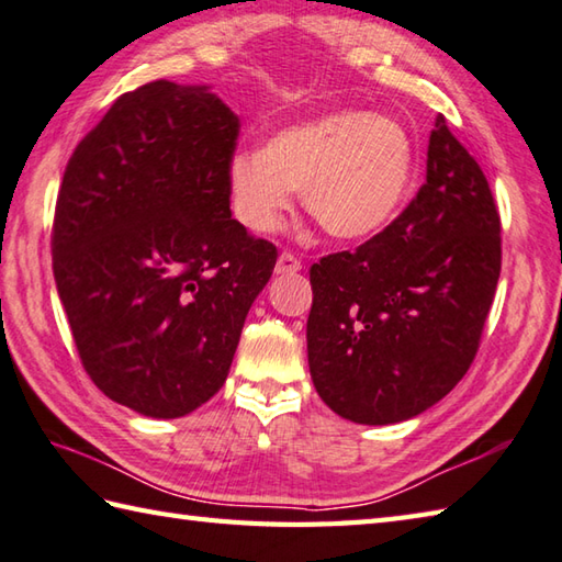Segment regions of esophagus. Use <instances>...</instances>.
Instances as JSON below:
<instances>
[{
	"instance_id": "esophagus-1",
	"label": "esophagus",
	"mask_w": 562,
	"mask_h": 562,
	"mask_svg": "<svg viewBox=\"0 0 562 562\" xmlns=\"http://www.w3.org/2000/svg\"><path fill=\"white\" fill-rule=\"evenodd\" d=\"M295 271H301V261L293 257V254H289V251H283L281 257H279V261H277V273H295Z\"/></svg>"
}]
</instances>
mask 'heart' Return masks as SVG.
I'll use <instances>...</instances> for the list:
<instances>
[{
  "instance_id": "1",
  "label": "heart",
  "mask_w": 562,
  "mask_h": 562,
  "mask_svg": "<svg viewBox=\"0 0 562 562\" xmlns=\"http://www.w3.org/2000/svg\"><path fill=\"white\" fill-rule=\"evenodd\" d=\"M416 171L418 146L406 124L342 110L283 126L261 151H235L225 181L232 213L257 235L281 227L301 190L305 213L327 235L362 241L396 217Z\"/></svg>"
}]
</instances>
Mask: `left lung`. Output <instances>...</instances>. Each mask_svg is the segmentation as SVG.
Wrapping results in <instances>:
<instances>
[{"label": "left lung", "instance_id": "left-lung-1", "mask_svg": "<svg viewBox=\"0 0 562 562\" xmlns=\"http://www.w3.org/2000/svg\"><path fill=\"white\" fill-rule=\"evenodd\" d=\"M499 232L482 168L438 116L411 205L362 247L311 267V379L337 416L389 426L450 394L492 308Z\"/></svg>", "mask_w": 562, "mask_h": 562}]
</instances>
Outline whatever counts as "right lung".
Segmentation results:
<instances>
[{
	"label": "right lung",
	"instance_id": "right-lung-1",
	"mask_svg": "<svg viewBox=\"0 0 562 562\" xmlns=\"http://www.w3.org/2000/svg\"><path fill=\"white\" fill-rule=\"evenodd\" d=\"M239 116L210 85L126 92L72 151L53 222V277L85 372L149 418H181L225 384L277 247L232 217Z\"/></svg>",
	"mask_w": 562,
	"mask_h": 562
}]
</instances>
